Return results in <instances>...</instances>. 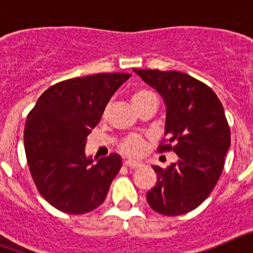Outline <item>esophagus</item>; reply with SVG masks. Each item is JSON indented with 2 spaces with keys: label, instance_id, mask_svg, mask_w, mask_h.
Here are the masks:
<instances>
[{
  "label": "esophagus",
  "instance_id": "34e87169",
  "mask_svg": "<svg viewBox=\"0 0 253 253\" xmlns=\"http://www.w3.org/2000/svg\"><path fill=\"white\" fill-rule=\"evenodd\" d=\"M124 165L126 167H129V169H139V167L143 166L142 162H137V161H125Z\"/></svg>",
  "mask_w": 253,
  "mask_h": 253
}]
</instances>
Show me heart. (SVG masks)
<instances>
[{
	"label": "heart",
	"mask_w": 253,
	"mask_h": 253,
	"mask_svg": "<svg viewBox=\"0 0 253 253\" xmlns=\"http://www.w3.org/2000/svg\"><path fill=\"white\" fill-rule=\"evenodd\" d=\"M152 95H154V93L151 92V91H139V92H137L133 96V102L135 104V102L140 101V100L146 99V97ZM109 109H110V105H107L106 113L109 111ZM146 140L143 139L140 135H137V134H131V135L125 137L122 140V143H120V149H122V152H124L128 156H131V157H135V156L142 154L144 152V149H146Z\"/></svg>",
	"instance_id": "1"
}]
</instances>
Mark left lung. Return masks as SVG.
<instances>
[{"label": "left lung", "instance_id": "1", "mask_svg": "<svg viewBox=\"0 0 253 253\" xmlns=\"http://www.w3.org/2000/svg\"><path fill=\"white\" fill-rule=\"evenodd\" d=\"M162 96L166 105V143L158 151H173L178 161L167 169L153 166L157 182L147 193L149 207L163 215L186 214L213 191L231 147L224 109L209 86L186 73L133 69Z\"/></svg>", "mask_w": 253, "mask_h": 253}]
</instances>
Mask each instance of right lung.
<instances>
[{"instance_id":"right-lung-1","label":"right lung","mask_w":253,"mask_h":253,"mask_svg":"<svg viewBox=\"0 0 253 253\" xmlns=\"http://www.w3.org/2000/svg\"><path fill=\"white\" fill-rule=\"evenodd\" d=\"M129 73H99L50 86L29 113L26 160L40 195L55 209L84 214L104 203L122 157H86L87 137Z\"/></svg>"}]
</instances>
